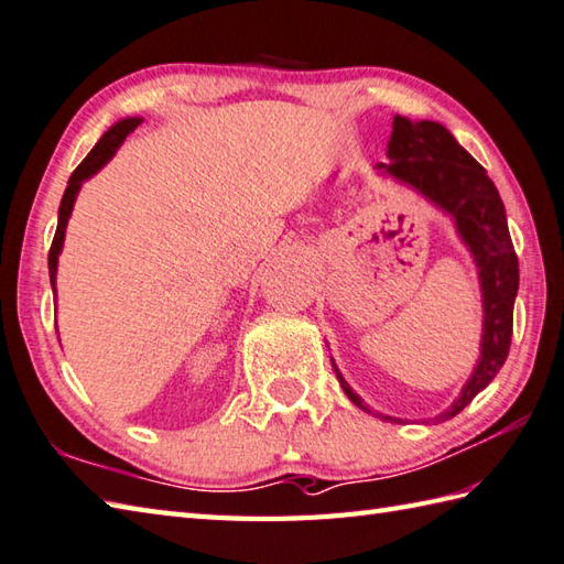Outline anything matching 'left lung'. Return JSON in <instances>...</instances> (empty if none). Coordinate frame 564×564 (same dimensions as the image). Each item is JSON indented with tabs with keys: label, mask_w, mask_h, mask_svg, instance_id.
<instances>
[{
	"label": "left lung",
	"mask_w": 564,
	"mask_h": 564,
	"mask_svg": "<svg viewBox=\"0 0 564 564\" xmlns=\"http://www.w3.org/2000/svg\"><path fill=\"white\" fill-rule=\"evenodd\" d=\"M386 156L389 163L377 165L379 175H389L395 183L408 185L430 205L449 215L479 273L484 307L479 359L455 403L435 417V421H449L471 403L474 395L487 389L509 357L518 293V257L499 191L487 171L469 156L467 149L459 147L443 124L430 119L411 121L395 115ZM333 367L347 399L371 413L369 405H364L351 391L335 361ZM381 417L393 421L391 415Z\"/></svg>",
	"instance_id": "obj_1"
}]
</instances>
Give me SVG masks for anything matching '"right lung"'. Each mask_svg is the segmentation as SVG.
Returning <instances> with one entry per match:
<instances>
[{
  "label": "right lung",
  "mask_w": 564,
  "mask_h": 564,
  "mask_svg": "<svg viewBox=\"0 0 564 564\" xmlns=\"http://www.w3.org/2000/svg\"><path fill=\"white\" fill-rule=\"evenodd\" d=\"M139 124H141V117H127V119L117 121V124H112L105 131L102 139L95 143L93 151L85 156V161L73 171L68 187H65V193H63L61 207H58V227H55V237H53V245H51V251H48V273H51L53 295H55V273H58V257H61L63 241H65V227H68V219L73 215V205H75L77 193H80V187L87 178H93V175L99 169H102V165H107V161L115 156L117 149L121 147V143H124V139Z\"/></svg>",
  "instance_id": "right-lung-1"
}]
</instances>
